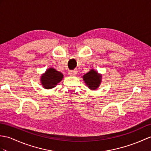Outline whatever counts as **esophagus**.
I'll list each match as a JSON object with an SVG mask.
<instances>
[{
    "label": "esophagus",
    "mask_w": 151,
    "mask_h": 151,
    "mask_svg": "<svg viewBox=\"0 0 151 151\" xmlns=\"http://www.w3.org/2000/svg\"><path fill=\"white\" fill-rule=\"evenodd\" d=\"M77 71H76V70H73V71H69V75L70 76H76L77 75Z\"/></svg>",
    "instance_id": "1"
}]
</instances>
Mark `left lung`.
Here are the masks:
<instances>
[{"mask_svg": "<svg viewBox=\"0 0 151 151\" xmlns=\"http://www.w3.org/2000/svg\"><path fill=\"white\" fill-rule=\"evenodd\" d=\"M83 80L89 89L94 91L96 90L100 86L102 75L98 73L96 70L91 69L88 73L83 76Z\"/></svg>", "mask_w": 151, "mask_h": 151, "instance_id": "obj_1", "label": "left lung"}]
</instances>
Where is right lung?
Instances as JSON below:
<instances>
[{
    "label": "right lung",
    "mask_w": 151,
    "mask_h": 151,
    "mask_svg": "<svg viewBox=\"0 0 151 151\" xmlns=\"http://www.w3.org/2000/svg\"><path fill=\"white\" fill-rule=\"evenodd\" d=\"M64 75L62 73L57 71L55 69L50 68L47 69L40 76V83L45 89H51L57 86L62 81Z\"/></svg>",
    "instance_id": "obj_1"
}]
</instances>
